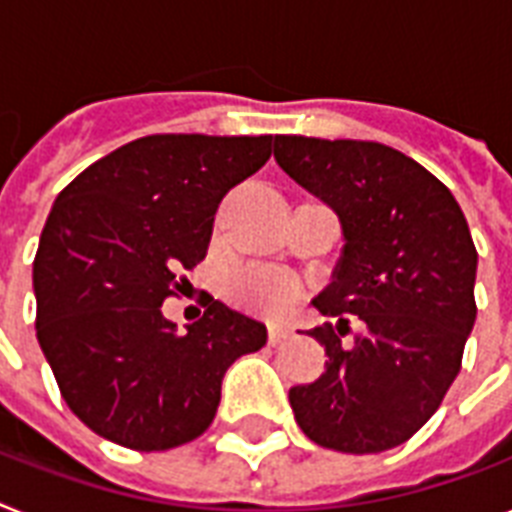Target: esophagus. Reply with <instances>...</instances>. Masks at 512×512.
Wrapping results in <instances>:
<instances>
[{
	"label": "esophagus",
	"instance_id": "1",
	"mask_svg": "<svg viewBox=\"0 0 512 512\" xmlns=\"http://www.w3.org/2000/svg\"><path fill=\"white\" fill-rule=\"evenodd\" d=\"M268 339L273 347H278V344H286L289 339H292V331L286 326H278V323H273V326L268 328Z\"/></svg>",
	"mask_w": 512,
	"mask_h": 512
}]
</instances>
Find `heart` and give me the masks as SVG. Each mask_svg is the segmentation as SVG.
Masks as SVG:
<instances>
[{
  "mask_svg": "<svg viewBox=\"0 0 512 512\" xmlns=\"http://www.w3.org/2000/svg\"><path fill=\"white\" fill-rule=\"evenodd\" d=\"M226 294L231 302L247 307V310L276 315L294 305L299 289L297 281L281 273V270L247 265V268L234 270L228 276Z\"/></svg>",
  "mask_w": 512,
  "mask_h": 512,
  "instance_id": "b5f03b06",
  "label": "heart"
}]
</instances>
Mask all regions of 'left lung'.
Returning a JSON list of instances; mask_svg holds the SVG:
<instances>
[{
    "mask_svg": "<svg viewBox=\"0 0 512 512\" xmlns=\"http://www.w3.org/2000/svg\"><path fill=\"white\" fill-rule=\"evenodd\" d=\"M286 176L342 220L334 281L313 299L339 318L310 331L326 373L289 389L307 439L368 455L407 442L442 405L476 321V247L452 191L378 141L276 136ZM361 334L350 345L349 315Z\"/></svg>",
    "mask_w": 512,
    "mask_h": 512,
    "instance_id": "1",
    "label": "left lung"
}]
</instances>
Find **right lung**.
Wrapping results in <instances>:
<instances>
[{
	"instance_id": "add662e5",
	"label": "right lung",
	"mask_w": 512,
	"mask_h": 512,
	"mask_svg": "<svg viewBox=\"0 0 512 512\" xmlns=\"http://www.w3.org/2000/svg\"><path fill=\"white\" fill-rule=\"evenodd\" d=\"M273 136L128 141L57 194L33 260L36 336L62 400L120 447L160 452L205 434L260 321L207 297L178 334L162 302L205 260L228 189L263 168Z\"/></svg>"
}]
</instances>
